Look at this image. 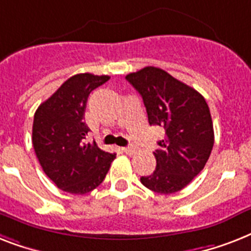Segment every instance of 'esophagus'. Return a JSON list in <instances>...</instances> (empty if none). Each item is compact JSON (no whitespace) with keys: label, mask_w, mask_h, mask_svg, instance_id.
Returning a JSON list of instances; mask_svg holds the SVG:
<instances>
[{"label":"esophagus","mask_w":251,"mask_h":251,"mask_svg":"<svg viewBox=\"0 0 251 251\" xmlns=\"http://www.w3.org/2000/svg\"><path fill=\"white\" fill-rule=\"evenodd\" d=\"M126 154H133L136 153V148H133V146H128V148H123L122 149Z\"/></svg>","instance_id":"34e87169"}]
</instances>
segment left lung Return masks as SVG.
Returning a JSON list of instances; mask_svg holds the SVG:
<instances>
[{"label":"left lung","instance_id":"left-lung-1","mask_svg":"<svg viewBox=\"0 0 251 251\" xmlns=\"http://www.w3.org/2000/svg\"><path fill=\"white\" fill-rule=\"evenodd\" d=\"M126 79L141 94L150 126L164 131V138L154 151L155 171L142 176V185L160 194L179 192L203 170L214 146L206 100L158 67H144Z\"/></svg>","mask_w":251,"mask_h":251}]
</instances>
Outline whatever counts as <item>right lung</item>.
Here are the masks:
<instances>
[{
	"instance_id": "right-lung-1",
	"label": "right lung",
	"mask_w": 251,
	"mask_h": 251,
	"mask_svg": "<svg viewBox=\"0 0 251 251\" xmlns=\"http://www.w3.org/2000/svg\"><path fill=\"white\" fill-rule=\"evenodd\" d=\"M110 76L77 74L36 110L32 144L41 167L59 189L87 194L106 177L116 154L85 142L91 131L84 122L89 94Z\"/></svg>"
}]
</instances>
